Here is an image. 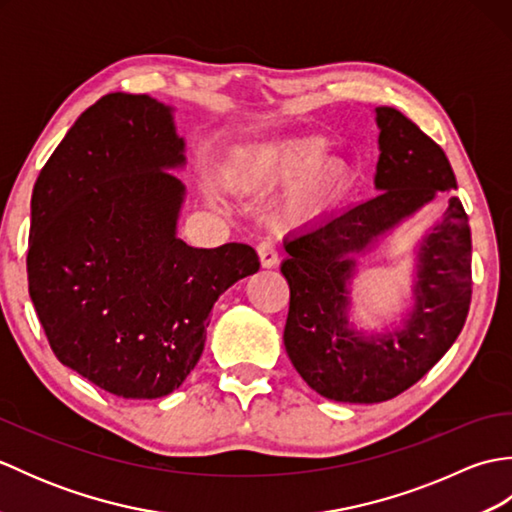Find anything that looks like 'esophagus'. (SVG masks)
<instances>
[{
  "label": "esophagus",
  "mask_w": 512,
  "mask_h": 512,
  "mask_svg": "<svg viewBox=\"0 0 512 512\" xmlns=\"http://www.w3.org/2000/svg\"><path fill=\"white\" fill-rule=\"evenodd\" d=\"M257 255H259V264H262V268H275L279 264V255L275 250V244L268 242V239L257 246Z\"/></svg>",
  "instance_id": "34e87169"
}]
</instances>
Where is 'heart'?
Segmentation results:
<instances>
[{
    "label": "heart",
    "mask_w": 512,
    "mask_h": 512,
    "mask_svg": "<svg viewBox=\"0 0 512 512\" xmlns=\"http://www.w3.org/2000/svg\"><path fill=\"white\" fill-rule=\"evenodd\" d=\"M328 138L317 134L281 136L239 149L226 167V180L239 193L266 195L279 187L275 224L301 228L339 206L356 184L354 162L325 154Z\"/></svg>",
    "instance_id": "obj_1"
}]
</instances>
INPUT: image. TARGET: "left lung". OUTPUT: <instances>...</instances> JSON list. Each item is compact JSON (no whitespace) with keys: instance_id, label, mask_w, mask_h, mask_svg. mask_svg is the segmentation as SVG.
Here are the masks:
<instances>
[{"instance_id":"8db88e82","label":"left lung","mask_w":512,"mask_h":512,"mask_svg":"<svg viewBox=\"0 0 512 512\" xmlns=\"http://www.w3.org/2000/svg\"><path fill=\"white\" fill-rule=\"evenodd\" d=\"M376 198L290 235L281 264L290 286L284 345L306 383L336 402H383L429 372L464 328L471 306V228L458 198L418 246L413 308L400 328L350 325L356 257L374 248L438 191L458 189L440 145L394 107H376Z\"/></svg>"}]
</instances>
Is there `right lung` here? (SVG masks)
<instances>
[{
	"mask_svg": "<svg viewBox=\"0 0 512 512\" xmlns=\"http://www.w3.org/2000/svg\"><path fill=\"white\" fill-rule=\"evenodd\" d=\"M180 167L171 107L114 92L76 118L32 189L28 292L43 332L65 367L121 398L178 389L217 297L259 270L246 244L176 235Z\"/></svg>",
	"mask_w": 512,
	"mask_h": 512,
	"instance_id": "obj_1",
	"label": "right lung"
}]
</instances>
